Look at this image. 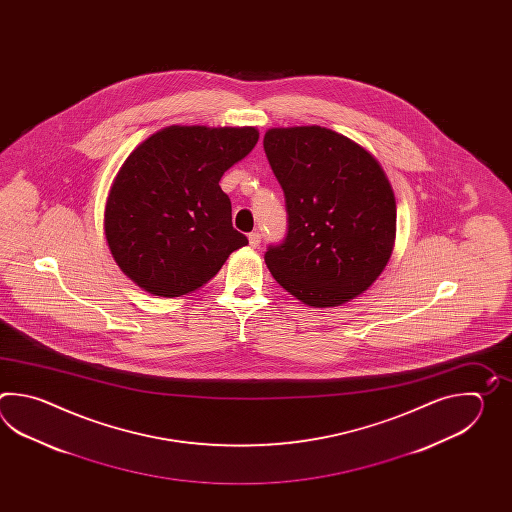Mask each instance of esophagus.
<instances>
[{
  "label": "esophagus",
  "instance_id": "esophagus-1",
  "mask_svg": "<svg viewBox=\"0 0 512 512\" xmlns=\"http://www.w3.org/2000/svg\"><path fill=\"white\" fill-rule=\"evenodd\" d=\"M260 243H261L260 232H251V234H249V245H251L252 249H256V247H260Z\"/></svg>",
  "mask_w": 512,
  "mask_h": 512
}]
</instances>
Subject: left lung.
<instances>
[{
    "label": "left lung",
    "mask_w": 512,
    "mask_h": 512,
    "mask_svg": "<svg viewBox=\"0 0 512 512\" xmlns=\"http://www.w3.org/2000/svg\"><path fill=\"white\" fill-rule=\"evenodd\" d=\"M263 148L285 194L289 230L265 263L287 293L337 307L368 291L392 258V185L366 148L322 126L271 128Z\"/></svg>",
    "instance_id": "8db88e82"
}]
</instances>
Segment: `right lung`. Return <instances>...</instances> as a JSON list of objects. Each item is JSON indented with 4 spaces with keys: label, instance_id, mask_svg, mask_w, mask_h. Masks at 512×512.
Wrapping results in <instances>:
<instances>
[{
    "label": "right lung",
    "instance_id": "right-lung-1",
    "mask_svg": "<svg viewBox=\"0 0 512 512\" xmlns=\"http://www.w3.org/2000/svg\"><path fill=\"white\" fill-rule=\"evenodd\" d=\"M258 139L252 126H168L128 155L109 188L104 232L131 282L163 298L194 293L249 243L232 227L219 181Z\"/></svg>",
    "mask_w": 512,
    "mask_h": 512
}]
</instances>
